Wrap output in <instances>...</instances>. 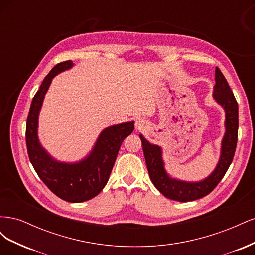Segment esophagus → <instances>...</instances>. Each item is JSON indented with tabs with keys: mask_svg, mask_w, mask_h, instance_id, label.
Segmentation results:
<instances>
[{
	"mask_svg": "<svg viewBox=\"0 0 255 255\" xmlns=\"http://www.w3.org/2000/svg\"><path fill=\"white\" fill-rule=\"evenodd\" d=\"M135 127H136V129H138V130L143 129L145 128V121L143 119H138L136 121Z\"/></svg>",
	"mask_w": 255,
	"mask_h": 255,
	"instance_id": "obj_1",
	"label": "esophagus"
}]
</instances>
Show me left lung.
Returning <instances> with one entry per match:
<instances>
[{"label": "left lung", "instance_id": "1", "mask_svg": "<svg viewBox=\"0 0 255 255\" xmlns=\"http://www.w3.org/2000/svg\"><path fill=\"white\" fill-rule=\"evenodd\" d=\"M215 82L213 98L225 110L226 133L221 141L218 164L205 179L199 182H187L171 177L165 169L163 150L160 146L150 143L141 134L139 135L152 183L166 198L174 201H194L210 194L225 176L233 160L238 133V105L225 75L218 68H216L215 71Z\"/></svg>", "mask_w": 255, "mask_h": 255}]
</instances>
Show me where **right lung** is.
<instances>
[{"instance_id":"obj_1","label":"right lung","mask_w":255,"mask_h":255,"mask_svg":"<svg viewBox=\"0 0 255 255\" xmlns=\"http://www.w3.org/2000/svg\"><path fill=\"white\" fill-rule=\"evenodd\" d=\"M72 67L71 60L59 63L44 78L30 104L25 138L29 160L41 181L60 199L80 203L96 197L104 188L122 141L134 130V121L105 128L90 153L79 161L66 163L52 157L38 138V118L52 80Z\"/></svg>"}]
</instances>
